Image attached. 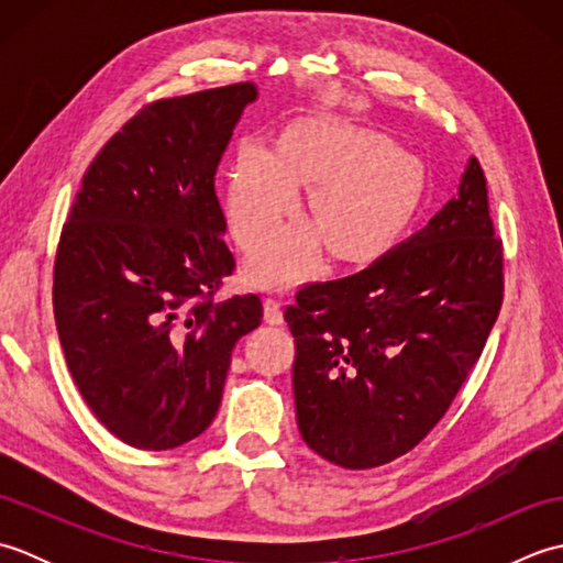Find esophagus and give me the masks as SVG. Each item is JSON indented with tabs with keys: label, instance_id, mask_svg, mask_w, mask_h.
Masks as SVG:
<instances>
[{
	"label": "esophagus",
	"instance_id": "34e87169",
	"mask_svg": "<svg viewBox=\"0 0 563 563\" xmlns=\"http://www.w3.org/2000/svg\"><path fill=\"white\" fill-rule=\"evenodd\" d=\"M263 319H266V324H283V312H280V300H275V297H268L266 302H263Z\"/></svg>",
	"mask_w": 563,
	"mask_h": 563
}]
</instances>
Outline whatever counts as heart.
Segmentation results:
<instances>
[{
    "mask_svg": "<svg viewBox=\"0 0 563 563\" xmlns=\"http://www.w3.org/2000/svg\"><path fill=\"white\" fill-rule=\"evenodd\" d=\"M314 184V225L280 232L249 263L263 285H290L312 268L319 236L339 258H365L397 236L421 198V166L385 135L339 123H297L278 150L246 142L224 174V210L236 242L256 251Z\"/></svg>",
    "mask_w": 563,
    "mask_h": 563,
    "instance_id": "1",
    "label": "heart"
}]
</instances>
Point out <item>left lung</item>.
<instances>
[{"mask_svg":"<svg viewBox=\"0 0 563 563\" xmlns=\"http://www.w3.org/2000/svg\"><path fill=\"white\" fill-rule=\"evenodd\" d=\"M504 302V244L474 157L421 232L349 278L309 283L285 309L302 440L373 470L435 428L479 361Z\"/></svg>","mask_w":563,"mask_h":563,"instance_id":"left-lung-1","label":"left lung"}]
</instances>
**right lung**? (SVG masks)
<instances>
[{
    "instance_id": "add662e5",
    "label": "right lung",
    "mask_w": 563,
    "mask_h": 563,
    "mask_svg": "<svg viewBox=\"0 0 563 563\" xmlns=\"http://www.w3.org/2000/svg\"><path fill=\"white\" fill-rule=\"evenodd\" d=\"M251 81L159 99L130 118L81 178L53 271L65 361L93 416L137 450L198 438L220 409L234 343L258 295L218 302L234 273L214 174Z\"/></svg>"
}]
</instances>
